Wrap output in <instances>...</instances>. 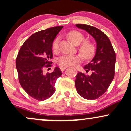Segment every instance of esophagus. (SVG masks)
<instances>
[{
	"mask_svg": "<svg viewBox=\"0 0 131 131\" xmlns=\"http://www.w3.org/2000/svg\"><path fill=\"white\" fill-rule=\"evenodd\" d=\"M67 67H61L60 68L61 71H63L65 70V69H67Z\"/></svg>",
	"mask_w": 131,
	"mask_h": 131,
	"instance_id": "obj_1",
	"label": "esophagus"
}]
</instances>
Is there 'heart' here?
Masks as SVG:
<instances>
[{
	"instance_id": "obj_1",
	"label": "heart",
	"mask_w": 131,
	"mask_h": 131,
	"mask_svg": "<svg viewBox=\"0 0 131 131\" xmlns=\"http://www.w3.org/2000/svg\"><path fill=\"white\" fill-rule=\"evenodd\" d=\"M68 37L71 41L76 46L79 45L84 39V36L83 34L78 31H71L68 34ZM58 42H59V39L57 38L53 42L52 48L55 52L58 50ZM78 50L85 59H89L94 55L95 51V47L91 41L85 40L79 46ZM81 60V58L79 55H63L57 59V63L60 66L66 67V66L73 65L76 63L79 62Z\"/></svg>"
}]
</instances>
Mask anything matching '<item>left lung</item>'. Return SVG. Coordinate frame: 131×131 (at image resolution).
Here are the masks:
<instances>
[{
	"instance_id": "left-lung-1",
	"label": "left lung",
	"mask_w": 131,
	"mask_h": 131,
	"mask_svg": "<svg viewBox=\"0 0 131 131\" xmlns=\"http://www.w3.org/2000/svg\"><path fill=\"white\" fill-rule=\"evenodd\" d=\"M76 26L88 32L96 42L94 58L84 67L87 73L92 72L91 74L79 72L75 80L79 95L88 100H95L104 94L113 79L116 54L108 37L100 30L84 24H76Z\"/></svg>"
}]
</instances>
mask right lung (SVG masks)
Masks as SVG:
<instances>
[{"instance_id": "add662e5", "label": "right lung", "mask_w": 131, "mask_h": 131, "mask_svg": "<svg viewBox=\"0 0 131 131\" xmlns=\"http://www.w3.org/2000/svg\"><path fill=\"white\" fill-rule=\"evenodd\" d=\"M63 26H55L32 34L24 42L16 60L19 81L26 92L32 98L42 101L55 93V84L62 73L58 67L44 73L51 67L52 44Z\"/></svg>"}]
</instances>
